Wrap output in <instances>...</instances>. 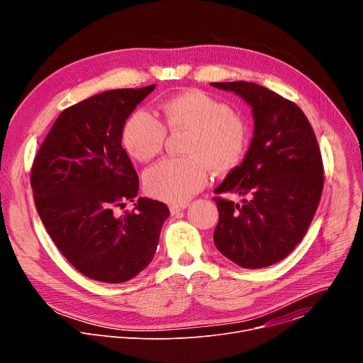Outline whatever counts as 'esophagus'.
Wrapping results in <instances>:
<instances>
[{"instance_id": "1", "label": "esophagus", "mask_w": 363, "mask_h": 363, "mask_svg": "<svg viewBox=\"0 0 363 363\" xmlns=\"http://www.w3.org/2000/svg\"><path fill=\"white\" fill-rule=\"evenodd\" d=\"M186 203H181V205H171L169 206V211H171V214L172 216H175V214H178V213H181V211H184L185 208H186Z\"/></svg>"}]
</instances>
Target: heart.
Segmentation results:
<instances>
[{"label": "heart", "mask_w": 363, "mask_h": 363, "mask_svg": "<svg viewBox=\"0 0 363 363\" xmlns=\"http://www.w3.org/2000/svg\"><path fill=\"white\" fill-rule=\"evenodd\" d=\"M164 125L145 111H136L123 126L122 140L132 158L147 162L162 152L167 130H189L186 158H169L149 168L146 192L161 201L184 203L208 182V168L217 175L237 169L244 161L250 130L242 116L210 93L189 89L161 103Z\"/></svg>", "instance_id": "heart-1"}]
</instances>
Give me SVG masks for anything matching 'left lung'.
Returning <instances> with one entry per match:
<instances>
[{"label": "left lung", "instance_id": "1", "mask_svg": "<svg viewBox=\"0 0 363 363\" xmlns=\"http://www.w3.org/2000/svg\"><path fill=\"white\" fill-rule=\"evenodd\" d=\"M211 84L241 96L254 116V136L242 164L214 191L250 199L240 205L214 196L220 213L214 242L240 267H269L296 248L316 214L325 184L319 143L291 100L251 82Z\"/></svg>", "mask_w": 363, "mask_h": 363}]
</instances>
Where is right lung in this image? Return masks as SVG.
Returning a JSON list of instances; mask_svg holds the SVG:
<instances>
[{
    "label": "right lung",
    "mask_w": 363,
    "mask_h": 363,
    "mask_svg": "<svg viewBox=\"0 0 363 363\" xmlns=\"http://www.w3.org/2000/svg\"><path fill=\"white\" fill-rule=\"evenodd\" d=\"M155 89L103 91L65 109L43 140L33 167L37 213L56 247L82 274L103 283L138 276L157 251L164 202L139 198L138 174L122 147L126 119Z\"/></svg>",
    "instance_id": "add662e5"
}]
</instances>
